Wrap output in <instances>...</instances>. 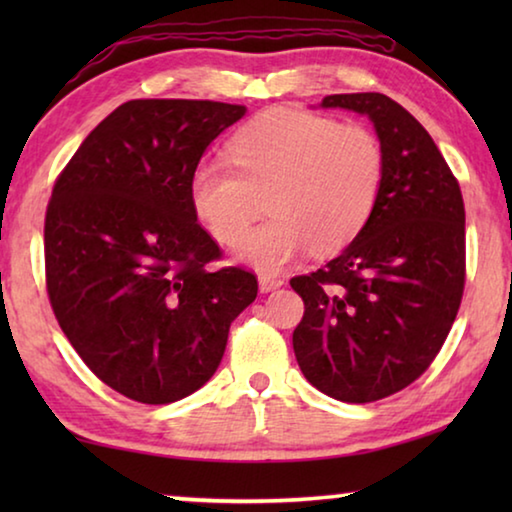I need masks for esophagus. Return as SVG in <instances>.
<instances>
[{
	"instance_id": "esophagus-1",
	"label": "esophagus",
	"mask_w": 512,
	"mask_h": 512,
	"mask_svg": "<svg viewBox=\"0 0 512 512\" xmlns=\"http://www.w3.org/2000/svg\"><path fill=\"white\" fill-rule=\"evenodd\" d=\"M282 284H284V280H282V277H277V275H268V273L259 275V289H262V293L280 289Z\"/></svg>"
}]
</instances>
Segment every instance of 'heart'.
Wrapping results in <instances>:
<instances>
[{"label": "heart", "mask_w": 512, "mask_h": 512, "mask_svg": "<svg viewBox=\"0 0 512 512\" xmlns=\"http://www.w3.org/2000/svg\"><path fill=\"white\" fill-rule=\"evenodd\" d=\"M230 160L203 162L189 178V201L207 232L223 246L243 239L269 194L274 219L244 240L239 255L280 268L302 250H343L375 212L386 153L366 126L300 110H268L228 144Z\"/></svg>", "instance_id": "heart-1"}]
</instances>
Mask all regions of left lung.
<instances>
[{"label":"left lung","instance_id":"1","mask_svg":"<svg viewBox=\"0 0 512 512\" xmlns=\"http://www.w3.org/2000/svg\"><path fill=\"white\" fill-rule=\"evenodd\" d=\"M368 115L386 153L375 212L339 257L291 277L305 302L293 352L311 386L366 404L413 384L443 348L465 289L458 180L411 112L379 92L329 94Z\"/></svg>","mask_w":512,"mask_h":512}]
</instances>
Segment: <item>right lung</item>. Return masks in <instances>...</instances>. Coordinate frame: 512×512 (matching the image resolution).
I'll return each mask as SVG.
<instances>
[{"instance_id":"obj_1","label":"right lung","mask_w":512,"mask_h":512,"mask_svg":"<svg viewBox=\"0 0 512 512\" xmlns=\"http://www.w3.org/2000/svg\"><path fill=\"white\" fill-rule=\"evenodd\" d=\"M246 106L126 101L58 173L45 214V282L60 329L94 375L142 404H171L219 368L257 275L212 268L189 178Z\"/></svg>"}]
</instances>
